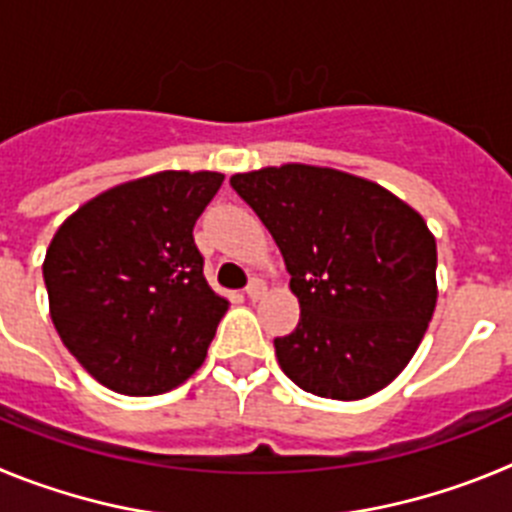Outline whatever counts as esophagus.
<instances>
[{
	"label": "esophagus",
	"mask_w": 512,
	"mask_h": 512,
	"mask_svg": "<svg viewBox=\"0 0 512 512\" xmlns=\"http://www.w3.org/2000/svg\"><path fill=\"white\" fill-rule=\"evenodd\" d=\"M264 292H266V284L261 282V279H251V282H248V287H246L248 300H261V297H264Z\"/></svg>",
	"instance_id": "esophagus-1"
}]
</instances>
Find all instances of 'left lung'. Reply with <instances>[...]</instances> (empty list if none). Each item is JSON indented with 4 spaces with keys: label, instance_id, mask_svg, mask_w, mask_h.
<instances>
[{
    "label": "left lung",
    "instance_id": "1",
    "mask_svg": "<svg viewBox=\"0 0 512 512\" xmlns=\"http://www.w3.org/2000/svg\"><path fill=\"white\" fill-rule=\"evenodd\" d=\"M274 235L300 323L274 338L300 390L361 400L413 359L436 307V241L423 217L359 176L287 164L230 176Z\"/></svg>",
    "mask_w": 512,
    "mask_h": 512
}]
</instances>
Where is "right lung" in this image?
I'll use <instances>...</instances> for the list:
<instances>
[{
	"label": "right lung",
	"instance_id": "obj_1",
	"mask_svg": "<svg viewBox=\"0 0 512 512\" xmlns=\"http://www.w3.org/2000/svg\"><path fill=\"white\" fill-rule=\"evenodd\" d=\"M223 179L143 176L89 200L53 235L43 264L53 325L104 387L161 395L205 361L228 300L207 284L192 230Z\"/></svg>",
	"mask_w": 512,
	"mask_h": 512
}]
</instances>
